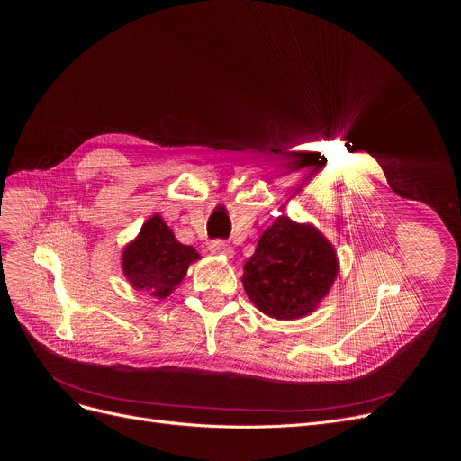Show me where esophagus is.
Returning a JSON list of instances; mask_svg holds the SVG:
<instances>
[{"mask_svg":"<svg viewBox=\"0 0 461 461\" xmlns=\"http://www.w3.org/2000/svg\"><path fill=\"white\" fill-rule=\"evenodd\" d=\"M210 251L212 253H221L224 257H233V248L228 242H224V240H213L210 244Z\"/></svg>","mask_w":461,"mask_h":461,"instance_id":"esophagus-1","label":"esophagus"}]
</instances>
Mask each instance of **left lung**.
I'll list each match as a JSON object with an SVG mask.
<instances>
[{
	"label": "left lung",
	"instance_id": "8db88e82",
	"mask_svg": "<svg viewBox=\"0 0 461 461\" xmlns=\"http://www.w3.org/2000/svg\"><path fill=\"white\" fill-rule=\"evenodd\" d=\"M336 276L338 258L330 242L308 224L279 217L244 265L242 285L262 313L297 319L315 310Z\"/></svg>",
	"mask_w": 461,
	"mask_h": 461
}]
</instances>
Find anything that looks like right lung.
I'll return each mask as SVG.
<instances>
[{
  "mask_svg": "<svg viewBox=\"0 0 461 461\" xmlns=\"http://www.w3.org/2000/svg\"><path fill=\"white\" fill-rule=\"evenodd\" d=\"M199 258L193 246L176 242L166 222L155 215L140 230L122 257L123 276L137 290L166 297L184 279L187 267Z\"/></svg>",
  "mask_w": 461,
  "mask_h": 461,
  "instance_id": "1",
  "label": "right lung"
}]
</instances>
